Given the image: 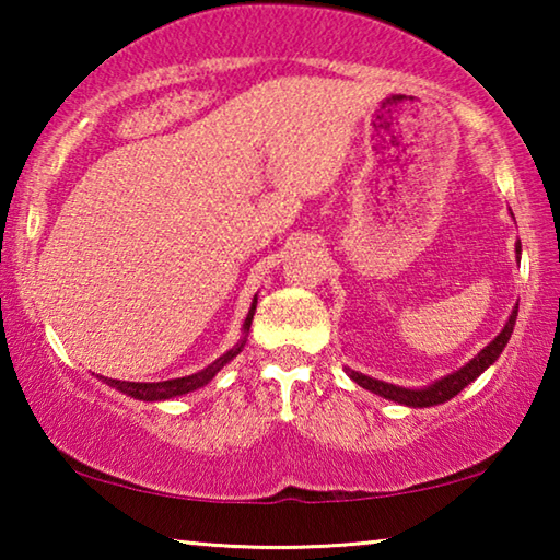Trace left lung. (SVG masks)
<instances>
[{"instance_id": "1", "label": "left lung", "mask_w": 560, "mask_h": 560, "mask_svg": "<svg viewBox=\"0 0 560 560\" xmlns=\"http://www.w3.org/2000/svg\"><path fill=\"white\" fill-rule=\"evenodd\" d=\"M516 254H521V244H516ZM516 316H518V303H516V308L511 311L504 330H501V334L494 340H491V343L485 350H481L477 358L469 360V363L459 368L457 373L442 377V381H438L430 387H422V390H407V387H397V385H390V383L375 381V377H368V375L358 373V371H350V368H346V373L353 377V381L360 387H365V390H371V393L381 395V397H387V400L407 405V407H432V405L447 402V400H452L454 395H459L471 381H477V377L485 373L487 368L499 358L501 350L506 348L511 334H514Z\"/></svg>"}]
</instances>
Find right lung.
<instances>
[{
  "label": "right lung",
  "instance_id": "right-lung-1",
  "mask_svg": "<svg viewBox=\"0 0 560 560\" xmlns=\"http://www.w3.org/2000/svg\"><path fill=\"white\" fill-rule=\"evenodd\" d=\"M254 311H257V299H254L252 308H249V316L244 320V334H249V326H252V318H254ZM246 343V336L236 343L232 350H226L222 358H217L212 365H207L205 371L195 373V375H187V377H175V381H163V383H126V381H110V377H103L110 387H116V390L126 393L130 397H136V400H170V397H177V395H185V393H192L197 387H202L212 381V377L222 371V368L230 363V360L240 353Z\"/></svg>",
  "mask_w": 560,
  "mask_h": 560
}]
</instances>
